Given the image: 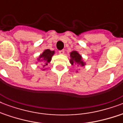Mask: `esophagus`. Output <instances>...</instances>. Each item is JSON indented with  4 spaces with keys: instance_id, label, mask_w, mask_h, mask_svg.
Segmentation results:
<instances>
[{
    "instance_id": "1",
    "label": "esophagus",
    "mask_w": 123,
    "mask_h": 123,
    "mask_svg": "<svg viewBox=\"0 0 123 123\" xmlns=\"http://www.w3.org/2000/svg\"><path fill=\"white\" fill-rule=\"evenodd\" d=\"M59 53L60 54H64V50H59Z\"/></svg>"
}]
</instances>
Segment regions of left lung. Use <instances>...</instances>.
<instances>
[{"instance_id": "1", "label": "left lung", "mask_w": 123, "mask_h": 123, "mask_svg": "<svg viewBox=\"0 0 123 123\" xmlns=\"http://www.w3.org/2000/svg\"><path fill=\"white\" fill-rule=\"evenodd\" d=\"M70 57H71V59H70V63L71 64H78V66H84L85 63L82 61V57L80 54L76 51H73L70 53Z\"/></svg>"}]
</instances>
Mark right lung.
<instances>
[{
    "label": "right lung",
    "mask_w": 123,
    "mask_h": 123,
    "mask_svg": "<svg viewBox=\"0 0 123 123\" xmlns=\"http://www.w3.org/2000/svg\"><path fill=\"white\" fill-rule=\"evenodd\" d=\"M54 51H51V50L47 49V50H44L43 53L39 56V59H38L43 62V67L47 65L48 63H49L51 61L52 57L54 55Z\"/></svg>",
    "instance_id": "right-lung-1"
}]
</instances>
